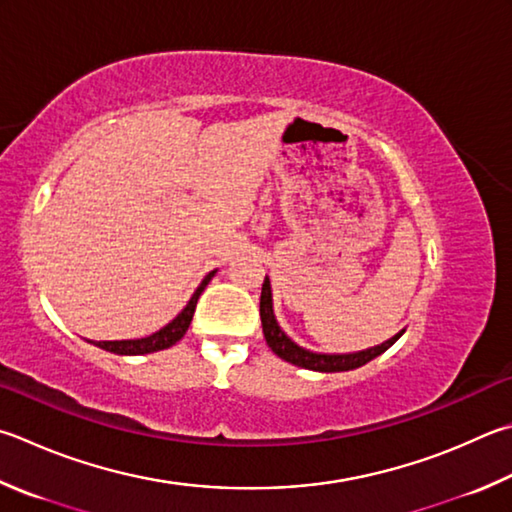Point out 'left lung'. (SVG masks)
Segmentation results:
<instances>
[{
	"label": "left lung",
	"mask_w": 512,
	"mask_h": 512,
	"mask_svg": "<svg viewBox=\"0 0 512 512\" xmlns=\"http://www.w3.org/2000/svg\"><path fill=\"white\" fill-rule=\"evenodd\" d=\"M259 315H262V329H264V338L266 345L271 347L277 356L282 360L291 362V365L304 367V369H313V371H324V374H331V371H349V369H358L362 365H367L369 360H374L380 353H385L394 342L403 336L396 333L394 338H389L387 342L378 347H371L365 351H356V353H315L311 349H304L293 342L282 331L280 324L275 320L273 313V293H271V280H264L262 284V297H259Z\"/></svg>",
	"instance_id": "8db88e82"
}]
</instances>
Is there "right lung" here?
<instances>
[{
	"mask_svg": "<svg viewBox=\"0 0 512 512\" xmlns=\"http://www.w3.org/2000/svg\"><path fill=\"white\" fill-rule=\"evenodd\" d=\"M217 271L208 273L206 277H203V282L199 284L197 291H194V295L190 297V302L185 304V309L176 315V318L165 324V327L161 331L152 333V336L147 338H138V340H114V342H96V347L105 349V351H111V353H118V356H141V353H154V351H161V349H167L172 347L179 342L185 331H188L190 322H192V315H194V309H197V300L199 295L203 293V288L208 286V282L215 277Z\"/></svg>",
	"mask_w": 512,
	"mask_h": 512,
	"instance_id": "right-lung-1",
	"label": "right lung"
}]
</instances>
